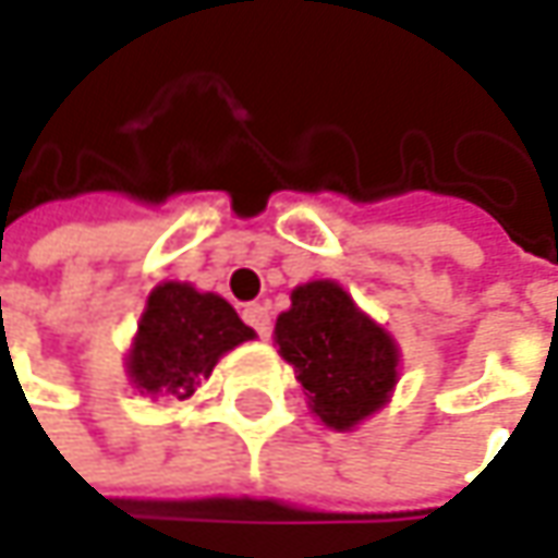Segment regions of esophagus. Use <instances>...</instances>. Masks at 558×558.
<instances>
[{"label":"esophagus","instance_id":"34e87169","mask_svg":"<svg viewBox=\"0 0 558 558\" xmlns=\"http://www.w3.org/2000/svg\"><path fill=\"white\" fill-rule=\"evenodd\" d=\"M242 316H245L247 326L260 335V338H269V332H272V316H269V311L264 304H247L245 311H242Z\"/></svg>","mask_w":558,"mask_h":558}]
</instances>
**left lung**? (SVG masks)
Segmentation results:
<instances>
[{
  "mask_svg": "<svg viewBox=\"0 0 558 558\" xmlns=\"http://www.w3.org/2000/svg\"><path fill=\"white\" fill-rule=\"evenodd\" d=\"M272 338L326 428L354 432L391 403L400 378L395 335L360 311L335 279H313L291 291V307L279 313Z\"/></svg>",
  "mask_w": 558,
  "mask_h": 558,
  "instance_id": "left-lung-1",
  "label": "left lung"
}]
</instances>
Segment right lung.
I'll use <instances>...</instances> for the list:
<instances>
[{
  "mask_svg": "<svg viewBox=\"0 0 558 558\" xmlns=\"http://www.w3.org/2000/svg\"><path fill=\"white\" fill-rule=\"evenodd\" d=\"M257 338L235 307L189 282L167 279L148 291L145 311L126 351V378L142 397H192L220 356Z\"/></svg>",
  "mask_w": 558,
  "mask_h": 558,
  "instance_id": "1",
  "label": "right lung"
}]
</instances>
